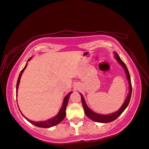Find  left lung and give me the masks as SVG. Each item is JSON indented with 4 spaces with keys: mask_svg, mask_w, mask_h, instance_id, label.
Returning <instances> with one entry per match:
<instances>
[{
    "mask_svg": "<svg viewBox=\"0 0 149 149\" xmlns=\"http://www.w3.org/2000/svg\"><path fill=\"white\" fill-rule=\"evenodd\" d=\"M115 57H116V59L118 60V62L122 65L123 68L125 70L126 77H127L128 83H129V85H130V91H129V93H128L127 97H126L124 102H123V104H122V106L121 107L120 109L118 111H116V112L112 113V114H100L93 112V111H92L89 107H87L86 103H85L84 97H83V95L81 94H80L81 97L82 104H83V107H84L85 115H86L88 118H89L91 120H92L93 121H94V122H96L109 123L115 120L116 118H118L121 114H122V113L125 110V108H127V105L129 104V102L130 101L131 96H132V82H131V78H130L129 71H128L127 68L124 64V62L121 60L119 55H118L116 52H115Z\"/></svg>",
    "mask_w": 149,
    "mask_h": 149,
    "instance_id": "8db88e82",
    "label": "left lung"
}]
</instances>
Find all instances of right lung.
<instances>
[{
	"label": "right lung",
	"mask_w": 149,
	"mask_h": 149,
	"mask_svg": "<svg viewBox=\"0 0 149 149\" xmlns=\"http://www.w3.org/2000/svg\"><path fill=\"white\" fill-rule=\"evenodd\" d=\"M31 58H29L28 61H29V60H31ZM27 64H26V65H25V67L24 68V69L22 70L21 72H20V74L19 75V77H18V79H17V84H16V92L17 93V89H18V86H19V81H20V79H21V76L22 75V73L24 72V70L26 69V68L27 66ZM72 93V92H70V93H68V94L65 97L64 100H63L62 107L60 108V111L58 112V113L56 116L50 118V119L48 120L39 121V122H34V121H31V120H30L29 119H27V118L24 116V115L21 112V111H20V110L19 111H20V112L22 113V114L23 115V116L25 118H26V119L27 121H28L29 122L32 123V124H33L35 126H37V127H43V128H49V127H53V126L58 124L59 123L61 122L64 119V118L65 116V109H66L68 102V100H69L70 96V95H71Z\"/></svg>",
	"instance_id": "add662e5"
}]
</instances>
